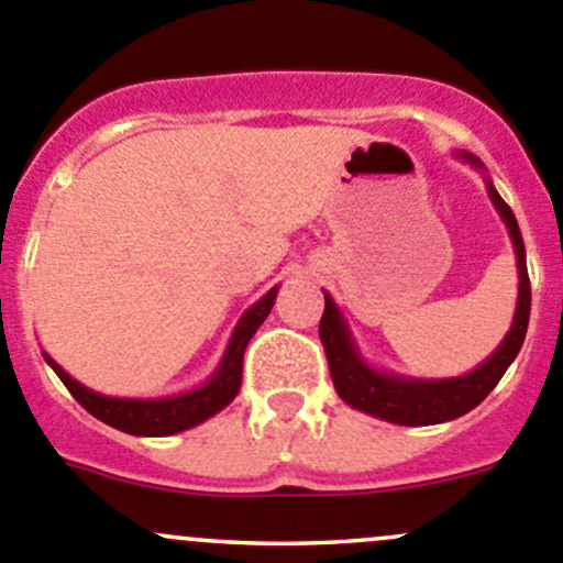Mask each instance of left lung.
Instances as JSON below:
<instances>
[{
    "mask_svg": "<svg viewBox=\"0 0 563 563\" xmlns=\"http://www.w3.org/2000/svg\"><path fill=\"white\" fill-rule=\"evenodd\" d=\"M457 161L468 163L471 168L485 174V166L471 152H455ZM487 196H490L493 207L501 214L504 225L512 240L515 255H518V305H515V318L509 332L498 343V349L487 356L482 365L465 376L455 378H408L400 373L378 371L371 362L362 356L360 345H356L354 334H351L349 323L343 313L334 305V299L323 291V316L318 323V334H321L323 351H327L329 373L338 395L349 402L356 411H365L371 417L384 419L391 424H408V428H422V424H441L450 419L463 417L471 408L479 406L493 387L501 382L507 367L512 365L518 356L520 345L526 340L528 313H531V283H528L526 269V245L520 236L518 220H515L512 209L507 207L498 190L493 187L490 176L485 174Z\"/></svg>",
    "mask_w": 563,
    "mask_h": 563,
    "instance_id": "1",
    "label": "left lung"
}]
</instances>
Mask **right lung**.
Instances as JSON below:
<instances>
[{"instance_id":"obj_1","label":"right lung","mask_w":563,"mask_h":563,"mask_svg":"<svg viewBox=\"0 0 563 563\" xmlns=\"http://www.w3.org/2000/svg\"><path fill=\"white\" fill-rule=\"evenodd\" d=\"M277 299V286L269 288L264 297L242 313L236 321L234 332H231L229 345L223 351V360L214 367L212 376L196 389L179 391V395H166V397H111L92 391L84 384H78L76 378L67 376L48 354H43V360L48 362L51 371L62 378L70 395L87 408L92 417H98L100 422L111 424V428L122 430L130 435H174L181 430H190L196 424L207 422L209 417H214L218 411H223L231 400L236 397V391L242 387V356L250 338L255 334V329L264 323V318L269 316L272 305Z\"/></svg>"}]
</instances>
